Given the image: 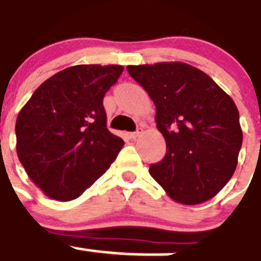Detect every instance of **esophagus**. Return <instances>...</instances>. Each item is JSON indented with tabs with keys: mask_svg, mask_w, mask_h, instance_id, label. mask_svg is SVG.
<instances>
[{
	"mask_svg": "<svg viewBox=\"0 0 261 261\" xmlns=\"http://www.w3.org/2000/svg\"><path fill=\"white\" fill-rule=\"evenodd\" d=\"M142 134H143V130H142V128H138V130L135 131V133H131L130 134V139L135 140V139H137V138H139L140 135H142Z\"/></svg>",
	"mask_w": 261,
	"mask_h": 261,
	"instance_id": "esophagus-1",
	"label": "esophagus"
}]
</instances>
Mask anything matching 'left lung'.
Listing matches in <instances>:
<instances>
[{
	"label": "left lung",
	"mask_w": 261,
	"mask_h": 261,
	"mask_svg": "<svg viewBox=\"0 0 261 261\" xmlns=\"http://www.w3.org/2000/svg\"><path fill=\"white\" fill-rule=\"evenodd\" d=\"M156 108L167 153L149 174L173 201L198 205L234 174L243 133L239 112L212 77L187 63L128 65Z\"/></svg>",
	"instance_id": "1"
}]
</instances>
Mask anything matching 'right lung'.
<instances>
[{"label": "right lung", "instance_id": "1", "mask_svg": "<svg viewBox=\"0 0 261 261\" xmlns=\"http://www.w3.org/2000/svg\"><path fill=\"white\" fill-rule=\"evenodd\" d=\"M122 65L81 64L51 76L21 109L17 155L47 197L72 201L94 184L124 142L106 127L103 96Z\"/></svg>", "mask_w": 261, "mask_h": 261}]
</instances>
